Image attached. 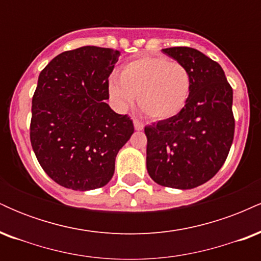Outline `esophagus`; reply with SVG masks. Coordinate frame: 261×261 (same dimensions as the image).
<instances>
[{
  "mask_svg": "<svg viewBox=\"0 0 261 261\" xmlns=\"http://www.w3.org/2000/svg\"><path fill=\"white\" fill-rule=\"evenodd\" d=\"M134 126H135V130H137V131H141V130H143V124L141 121H139V120H134Z\"/></svg>",
  "mask_w": 261,
  "mask_h": 261,
  "instance_id": "esophagus-1",
  "label": "esophagus"
}]
</instances>
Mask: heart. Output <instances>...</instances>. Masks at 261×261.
Returning <instances> with one entry per match:
<instances>
[{
	"mask_svg": "<svg viewBox=\"0 0 261 261\" xmlns=\"http://www.w3.org/2000/svg\"><path fill=\"white\" fill-rule=\"evenodd\" d=\"M191 87L187 66L166 58L143 56L122 66L120 80H110L108 91L119 109H126L137 97L140 109L149 119L167 120L184 109Z\"/></svg>",
	"mask_w": 261,
	"mask_h": 261,
	"instance_id": "b5f03b06",
	"label": "heart"
}]
</instances>
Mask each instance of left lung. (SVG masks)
I'll return each mask as SVG.
<instances>
[{"label":"left lung","mask_w":261,"mask_h":261,"mask_svg":"<svg viewBox=\"0 0 261 261\" xmlns=\"http://www.w3.org/2000/svg\"><path fill=\"white\" fill-rule=\"evenodd\" d=\"M162 51L187 66L193 87L178 115L145 127L146 166L157 184L187 190L210 180L228 155L234 136L233 91L222 67L199 50Z\"/></svg>","instance_id":"8db88e82"}]
</instances>
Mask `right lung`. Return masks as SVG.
I'll return each instance as SVG.
<instances>
[{
    "label": "right lung",
    "instance_id": "obj_1",
    "mask_svg": "<svg viewBox=\"0 0 261 261\" xmlns=\"http://www.w3.org/2000/svg\"><path fill=\"white\" fill-rule=\"evenodd\" d=\"M118 50L82 46L54 58L41 71L32 100L31 142L47 175L87 191L107 185L118 152L134 134L133 120L109 99Z\"/></svg>",
    "mask_w": 261,
    "mask_h": 261
}]
</instances>
